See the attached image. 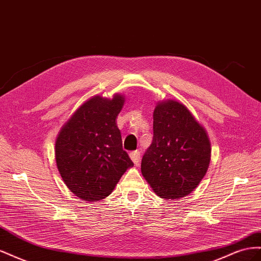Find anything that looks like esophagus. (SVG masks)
Wrapping results in <instances>:
<instances>
[{
	"label": "esophagus",
	"mask_w": 261,
	"mask_h": 261,
	"mask_svg": "<svg viewBox=\"0 0 261 261\" xmlns=\"http://www.w3.org/2000/svg\"><path fill=\"white\" fill-rule=\"evenodd\" d=\"M129 156H130L132 161L134 162V164L137 165L139 163V161H140V153H139V151H133V152H130Z\"/></svg>",
	"instance_id": "obj_1"
}]
</instances>
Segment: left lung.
Instances as JSON below:
<instances>
[{
    "mask_svg": "<svg viewBox=\"0 0 261 261\" xmlns=\"http://www.w3.org/2000/svg\"><path fill=\"white\" fill-rule=\"evenodd\" d=\"M211 144L203 126L178 101L163 100L153 111V139L141 160V173L164 199H180L208 171Z\"/></svg>",
    "mask_w": 261,
    "mask_h": 261,
    "instance_id": "obj_1",
    "label": "left lung"
}]
</instances>
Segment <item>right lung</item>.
Instances as JSON below:
<instances>
[{"mask_svg":"<svg viewBox=\"0 0 261 261\" xmlns=\"http://www.w3.org/2000/svg\"><path fill=\"white\" fill-rule=\"evenodd\" d=\"M123 94L94 96L85 101L62 126L55 140L57 167L70 192L94 202L111 194L134 163L122 146L116 117Z\"/></svg>","mask_w":261,"mask_h":261,"instance_id":"1","label":"right lung"}]
</instances>
